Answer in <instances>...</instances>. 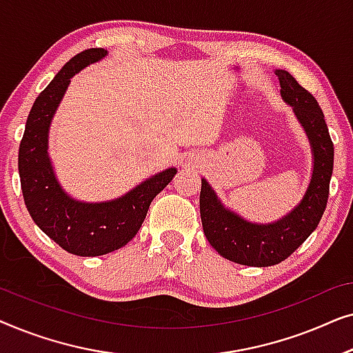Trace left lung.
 Returning a JSON list of instances; mask_svg holds the SVG:
<instances>
[{
  "mask_svg": "<svg viewBox=\"0 0 353 353\" xmlns=\"http://www.w3.org/2000/svg\"><path fill=\"white\" fill-rule=\"evenodd\" d=\"M274 74L281 85V98L292 108L312 148V180L302 201L273 223H250L226 209L204 178L199 197L207 241L221 257L248 267H272L283 262L315 231L326 209L334 163V146L316 99L289 72L274 70Z\"/></svg>",
  "mask_w": 353,
  "mask_h": 353,
  "instance_id": "left-lung-1",
  "label": "left lung"
}]
</instances>
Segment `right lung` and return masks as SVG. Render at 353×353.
<instances>
[{"mask_svg":"<svg viewBox=\"0 0 353 353\" xmlns=\"http://www.w3.org/2000/svg\"><path fill=\"white\" fill-rule=\"evenodd\" d=\"M105 56L104 48H90L62 67L33 103L19 148V175L28 214L43 233L80 257L109 254L130 243L154 197L176 175V168H165L127 194L105 202L77 201L61 188L48 154L51 120L72 77Z\"/></svg>","mask_w":353,"mask_h":353,"instance_id":"right-lung-1","label":"right lung"}]
</instances>
